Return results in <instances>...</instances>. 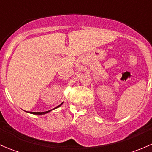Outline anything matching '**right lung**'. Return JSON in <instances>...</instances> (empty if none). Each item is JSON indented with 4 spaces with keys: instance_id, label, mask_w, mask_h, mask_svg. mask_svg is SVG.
<instances>
[{
    "instance_id": "1",
    "label": "right lung",
    "mask_w": 152,
    "mask_h": 152,
    "mask_svg": "<svg viewBox=\"0 0 152 152\" xmlns=\"http://www.w3.org/2000/svg\"><path fill=\"white\" fill-rule=\"evenodd\" d=\"M62 104V103L61 104H59V106H57V107H56V108H54V109L58 108V107H60V106ZM51 110H48V111H46V112H42V113H41V112H29V113H31V114H34V115H44V114H46V113H49V112H50Z\"/></svg>"
}]
</instances>
